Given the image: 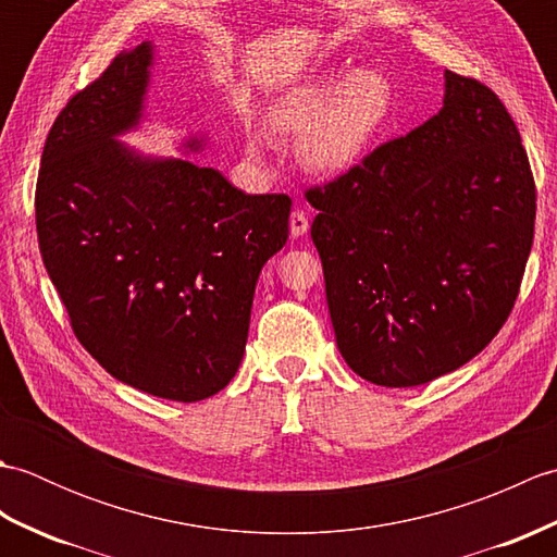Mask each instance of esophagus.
I'll return each mask as SVG.
<instances>
[{
  "mask_svg": "<svg viewBox=\"0 0 557 557\" xmlns=\"http://www.w3.org/2000/svg\"><path fill=\"white\" fill-rule=\"evenodd\" d=\"M289 232H292L294 239H299V236H304L306 232H309V218H306L304 210L294 208L292 218H289Z\"/></svg>",
  "mask_w": 557,
  "mask_h": 557,
  "instance_id": "1",
  "label": "esophagus"
}]
</instances>
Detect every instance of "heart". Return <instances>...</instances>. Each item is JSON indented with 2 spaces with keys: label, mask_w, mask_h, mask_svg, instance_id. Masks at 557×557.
<instances>
[{
  "label": "heart",
  "mask_w": 557,
  "mask_h": 557,
  "mask_svg": "<svg viewBox=\"0 0 557 557\" xmlns=\"http://www.w3.org/2000/svg\"><path fill=\"white\" fill-rule=\"evenodd\" d=\"M393 108V88L375 69L342 71L309 78L282 92L268 108V128L275 136H299V158L309 170L345 172L371 146ZM268 136L251 132L248 158L263 160Z\"/></svg>",
  "instance_id": "b5f03b06"
}]
</instances>
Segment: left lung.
Instances as JSON below:
<instances>
[{"instance_id":"1","label":"left lung","mask_w":557,"mask_h":557,"mask_svg":"<svg viewBox=\"0 0 557 557\" xmlns=\"http://www.w3.org/2000/svg\"><path fill=\"white\" fill-rule=\"evenodd\" d=\"M306 198L337 349L363 381L431 383L498 335L534 242L536 186L481 81L445 71L441 112Z\"/></svg>"}]
</instances>
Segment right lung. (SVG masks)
<instances>
[{
  "label": "right lung",
  "mask_w": 557,
  "mask_h": 557,
  "mask_svg": "<svg viewBox=\"0 0 557 557\" xmlns=\"http://www.w3.org/2000/svg\"><path fill=\"white\" fill-rule=\"evenodd\" d=\"M150 66L152 45L140 42L59 112L35 227L90 357L140 393L198 401L239 371L256 282L287 244L292 198L244 194L218 170L116 140L144 120Z\"/></svg>",
  "instance_id": "right-lung-1"
}]
</instances>
